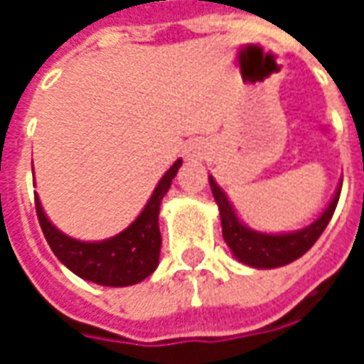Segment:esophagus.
Instances as JSON below:
<instances>
[{"mask_svg": "<svg viewBox=\"0 0 364 364\" xmlns=\"http://www.w3.org/2000/svg\"><path fill=\"white\" fill-rule=\"evenodd\" d=\"M206 156V146L203 142H193L187 146L185 150V158L187 159H203Z\"/></svg>", "mask_w": 364, "mask_h": 364, "instance_id": "esophagus-1", "label": "esophagus"}]
</instances>
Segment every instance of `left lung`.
Returning a JSON list of instances; mask_svg holds the SVG:
<instances>
[{"instance_id":"8db88e82","label":"left lung","mask_w":364,"mask_h":364,"mask_svg":"<svg viewBox=\"0 0 364 364\" xmlns=\"http://www.w3.org/2000/svg\"><path fill=\"white\" fill-rule=\"evenodd\" d=\"M208 183H210L214 200H216L218 210H220L224 242L228 244L234 257L240 263L255 269L282 267V265H289L292 261H296L298 257H302L318 242L321 232L329 224L331 216L336 213L339 193H341V183H339L336 195L329 200L326 210L310 226L296 230V232H284V234H265V232L252 230L240 220V216L226 197V193L218 187V183L214 181L213 175H208Z\"/></svg>"}]
</instances>
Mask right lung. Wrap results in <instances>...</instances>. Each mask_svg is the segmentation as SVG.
<instances>
[{
  "label": "right lung",
  "instance_id": "1",
  "mask_svg": "<svg viewBox=\"0 0 364 364\" xmlns=\"http://www.w3.org/2000/svg\"><path fill=\"white\" fill-rule=\"evenodd\" d=\"M181 164V159H177L167 169L144 210L128 228L101 242H82L60 232L48 220L41 200L35 195L36 216L54 255L72 273L101 287H130L150 277L158 267L161 247L158 224L159 205L171 187V181Z\"/></svg>",
  "mask_w": 364,
  "mask_h": 364
}]
</instances>
